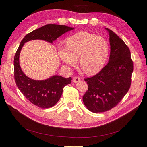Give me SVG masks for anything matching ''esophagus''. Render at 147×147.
Segmentation results:
<instances>
[{
  "mask_svg": "<svg viewBox=\"0 0 147 147\" xmlns=\"http://www.w3.org/2000/svg\"><path fill=\"white\" fill-rule=\"evenodd\" d=\"M80 80H81V78H80V77H79L76 76V77H74L73 78V82L74 83H77V82H80Z\"/></svg>",
  "mask_w": 147,
  "mask_h": 147,
  "instance_id": "obj_1",
  "label": "esophagus"
}]
</instances>
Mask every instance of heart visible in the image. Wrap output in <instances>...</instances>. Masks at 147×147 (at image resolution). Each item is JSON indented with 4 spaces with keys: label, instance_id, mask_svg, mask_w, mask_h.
<instances>
[{
    "label": "heart",
    "instance_id": "heart-1",
    "mask_svg": "<svg viewBox=\"0 0 147 147\" xmlns=\"http://www.w3.org/2000/svg\"><path fill=\"white\" fill-rule=\"evenodd\" d=\"M59 55L64 63L70 66L79 57L82 69L88 74H95L103 68L109 54L105 40L94 34L80 32L66 40V48L60 47Z\"/></svg>",
    "mask_w": 147,
    "mask_h": 147
}]
</instances>
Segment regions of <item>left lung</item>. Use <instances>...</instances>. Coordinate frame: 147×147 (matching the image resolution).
<instances>
[{"label":"left lung","mask_w":147,"mask_h":147,"mask_svg":"<svg viewBox=\"0 0 147 147\" xmlns=\"http://www.w3.org/2000/svg\"><path fill=\"white\" fill-rule=\"evenodd\" d=\"M109 30L110 55L109 62L100 72L84 78L88 90L83 103L93 113L107 112L117 106L129 90L134 69L129 48L122 39Z\"/></svg>","instance_id":"1"}]
</instances>
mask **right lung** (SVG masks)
I'll return each instance as SVG.
<instances>
[{
    "instance_id": "add662e5",
    "label": "right lung",
    "mask_w": 147,
    "mask_h": 147,
    "mask_svg": "<svg viewBox=\"0 0 147 147\" xmlns=\"http://www.w3.org/2000/svg\"><path fill=\"white\" fill-rule=\"evenodd\" d=\"M74 29L64 25L47 24L28 34L22 40L14 57V77L16 86L31 103L42 109L50 108L59 101L63 88L70 84L72 78L55 75L45 80H34L22 71L19 63L20 53L24 43L35 39L52 43L61 35Z\"/></svg>"
}]
</instances>
